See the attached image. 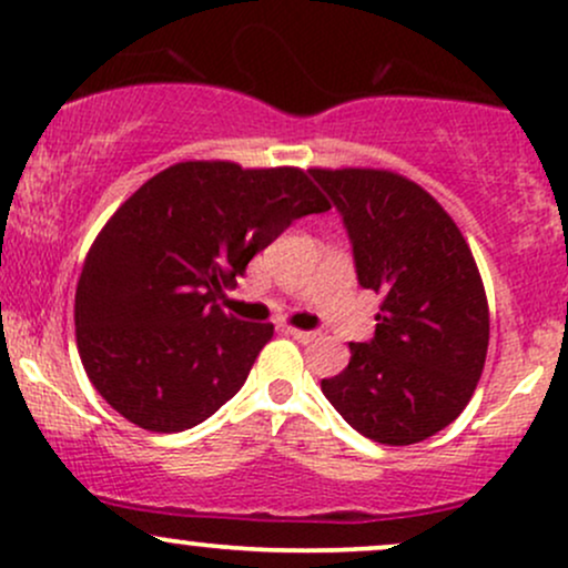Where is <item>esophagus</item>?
<instances>
[{
	"mask_svg": "<svg viewBox=\"0 0 568 568\" xmlns=\"http://www.w3.org/2000/svg\"><path fill=\"white\" fill-rule=\"evenodd\" d=\"M285 334L293 336V338H296V342H302V344L315 342V338L321 336V334H317V331H302V328H285Z\"/></svg>",
	"mask_w": 568,
	"mask_h": 568,
	"instance_id": "obj_1",
	"label": "esophagus"
}]
</instances>
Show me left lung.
<instances>
[{"label": "left lung", "instance_id": "8db88e82", "mask_svg": "<svg viewBox=\"0 0 568 568\" xmlns=\"http://www.w3.org/2000/svg\"><path fill=\"white\" fill-rule=\"evenodd\" d=\"M347 230L361 288L382 293L374 338L323 395L349 427L408 446L465 410L488 349V304L462 232L422 186L389 171H310Z\"/></svg>", "mask_w": 568, "mask_h": 568}]
</instances>
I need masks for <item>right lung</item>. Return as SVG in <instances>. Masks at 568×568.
Listing matches in <instances>:
<instances>
[{
  "label": "right lung",
  "instance_id": "right-lung-1",
  "mask_svg": "<svg viewBox=\"0 0 568 568\" xmlns=\"http://www.w3.org/2000/svg\"><path fill=\"white\" fill-rule=\"evenodd\" d=\"M328 207L298 168L179 162L149 179L98 234L77 283V347L98 395L149 433L216 414L275 331L219 302L293 221Z\"/></svg>",
  "mask_w": 568,
  "mask_h": 568
}]
</instances>
